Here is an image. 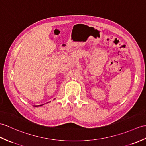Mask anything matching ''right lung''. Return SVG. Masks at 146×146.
<instances>
[{
	"label": "right lung",
	"instance_id": "add662e5",
	"mask_svg": "<svg viewBox=\"0 0 146 146\" xmlns=\"http://www.w3.org/2000/svg\"><path fill=\"white\" fill-rule=\"evenodd\" d=\"M42 106V104H41V105H38V106Z\"/></svg>",
	"mask_w": 146,
	"mask_h": 146
}]
</instances>
